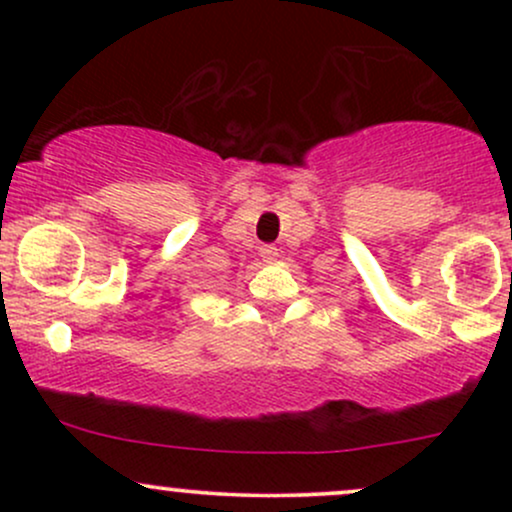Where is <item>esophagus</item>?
Here are the masks:
<instances>
[{"instance_id":"esophagus-1","label":"esophagus","mask_w":512,"mask_h":512,"mask_svg":"<svg viewBox=\"0 0 512 512\" xmlns=\"http://www.w3.org/2000/svg\"><path fill=\"white\" fill-rule=\"evenodd\" d=\"M260 255H262V260H264V262H274L276 257H279V252H276L274 245H262V248H260Z\"/></svg>"}]
</instances>
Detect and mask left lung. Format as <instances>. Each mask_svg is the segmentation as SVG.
Returning <instances> with one entry per match:
<instances>
[{
	"mask_svg": "<svg viewBox=\"0 0 512 512\" xmlns=\"http://www.w3.org/2000/svg\"><path fill=\"white\" fill-rule=\"evenodd\" d=\"M510 284H512V274H510Z\"/></svg>",
	"mask_w": 512,
	"mask_h": 512,
	"instance_id": "8db88e82",
	"label": "left lung"
}]
</instances>
